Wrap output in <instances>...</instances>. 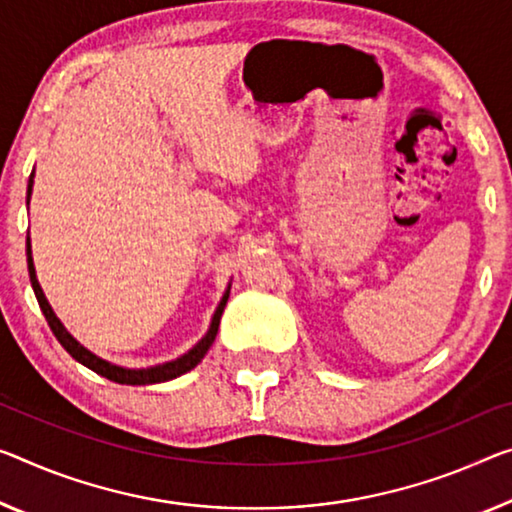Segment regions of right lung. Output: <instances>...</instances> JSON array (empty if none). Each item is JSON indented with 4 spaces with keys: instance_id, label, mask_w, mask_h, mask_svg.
Segmentation results:
<instances>
[{
    "instance_id": "1",
    "label": "right lung",
    "mask_w": 512,
    "mask_h": 512,
    "mask_svg": "<svg viewBox=\"0 0 512 512\" xmlns=\"http://www.w3.org/2000/svg\"><path fill=\"white\" fill-rule=\"evenodd\" d=\"M31 190H34V171H31L29 176V183H27V206H29V199H31ZM27 267H29V281H31V288H34L36 293V300L38 306H41L43 316L47 320V325H50L52 334L57 336V341L64 345V350L68 352L70 357L75 361H80L82 366L91 368L93 373H98L102 377H107V380L112 382H119V384H157V382H169L174 380V377H180L187 371H192V368L199 364V361L206 357V352L210 350V345L215 343V336H217V329H219V320H222V313H224V306L229 302V293H231V283L226 286L222 300H219L215 313H212V320H210V327L206 336L201 338L199 343L194 345L192 350H187L185 355H180L171 361H164V364H157V366H148V368H125L119 364H112V361L98 357L96 352H91L89 348H84V345L77 341V338L68 332L64 327V322L57 318V313L52 311L50 302H47V297L43 293L41 283L36 279V267H34V256H31V240L27 238Z\"/></svg>"
}]
</instances>
